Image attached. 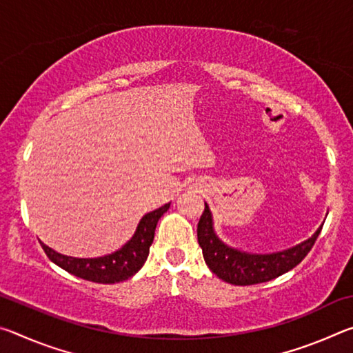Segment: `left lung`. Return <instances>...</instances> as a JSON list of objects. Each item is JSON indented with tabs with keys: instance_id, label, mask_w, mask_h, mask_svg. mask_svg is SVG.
Masks as SVG:
<instances>
[{
	"instance_id": "left-lung-1",
	"label": "left lung",
	"mask_w": 353,
	"mask_h": 353,
	"mask_svg": "<svg viewBox=\"0 0 353 353\" xmlns=\"http://www.w3.org/2000/svg\"><path fill=\"white\" fill-rule=\"evenodd\" d=\"M322 225L324 224H321L318 230L305 241L285 250L270 254L246 252L229 246L216 235L213 227V214L205 202V210L198 224V243L207 266L213 274L227 283L246 286L270 282L297 266L313 248Z\"/></svg>"
}]
</instances>
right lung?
Returning <instances> with one entry per match:
<instances>
[{
    "mask_svg": "<svg viewBox=\"0 0 353 353\" xmlns=\"http://www.w3.org/2000/svg\"><path fill=\"white\" fill-rule=\"evenodd\" d=\"M171 202L159 207L157 210L146 213L140 219L139 225L134 232L130 240L112 254L103 256H94V259H77V256H68L56 252L54 249L41 243L45 254L52 263L61 266L76 277L94 283H118L135 276L141 270L149 255V248L154 241L155 227L159 219L162 218L165 212H168Z\"/></svg>",
    "mask_w": 353,
    "mask_h": 353,
    "instance_id": "add662e5",
    "label": "right lung"
}]
</instances>
